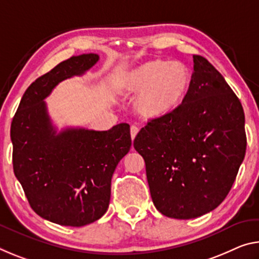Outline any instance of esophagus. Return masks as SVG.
<instances>
[{
    "label": "esophagus",
    "mask_w": 259,
    "mask_h": 259,
    "mask_svg": "<svg viewBox=\"0 0 259 259\" xmlns=\"http://www.w3.org/2000/svg\"><path fill=\"white\" fill-rule=\"evenodd\" d=\"M138 131H139V129H138L137 125H131L130 126V135H131V139H133V141L135 139V137L137 136Z\"/></svg>",
    "instance_id": "obj_1"
}]
</instances>
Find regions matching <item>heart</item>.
Instances as JSON below:
<instances>
[{
	"label": "heart",
	"instance_id": "heart-1",
	"mask_svg": "<svg viewBox=\"0 0 259 259\" xmlns=\"http://www.w3.org/2000/svg\"><path fill=\"white\" fill-rule=\"evenodd\" d=\"M190 85L187 68L180 62L155 60L138 65L121 79L126 94H139L137 106L146 116L157 117L169 113L181 104Z\"/></svg>",
	"mask_w": 259,
	"mask_h": 259
}]
</instances>
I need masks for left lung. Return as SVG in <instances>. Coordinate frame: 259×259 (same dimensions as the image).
Masks as SVG:
<instances>
[{
  "instance_id": "8db88e82",
  "label": "left lung",
  "mask_w": 259,
  "mask_h": 259,
  "mask_svg": "<svg viewBox=\"0 0 259 259\" xmlns=\"http://www.w3.org/2000/svg\"><path fill=\"white\" fill-rule=\"evenodd\" d=\"M152 200L163 215L192 219L231 191L247 150L244 112L225 78L200 55L181 104L152 118L134 141Z\"/></svg>"
}]
</instances>
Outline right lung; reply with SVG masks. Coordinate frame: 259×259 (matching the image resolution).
Instances as JSON below:
<instances>
[{"label": "right lung", "mask_w": 259, "mask_h": 259, "mask_svg": "<svg viewBox=\"0 0 259 259\" xmlns=\"http://www.w3.org/2000/svg\"><path fill=\"white\" fill-rule=\"evenodd\" d=\"M98 60L92 53L72 56L36 78L11 122L12 166L30 206L62 226L80 227L105 214L113 173L131 146L126 123L107 131L68 128L57 134L48 116L45 98Z\"/></svg>", "instance_id": "right-lung-1"}]
</instances>
